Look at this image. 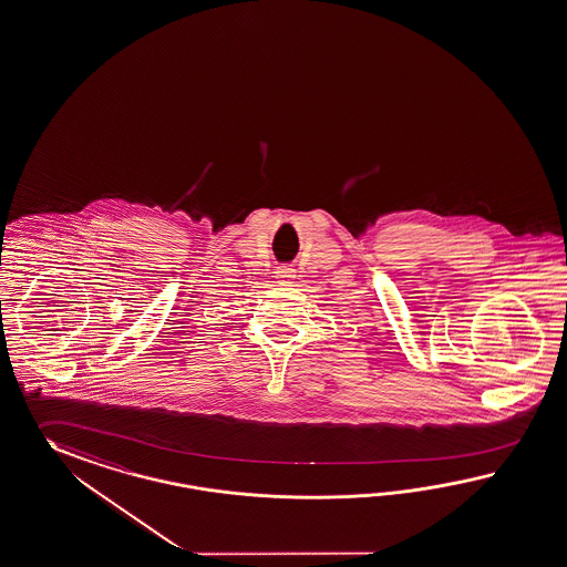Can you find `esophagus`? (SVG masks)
Listing matches in <instances>:
<instances>
[{"instance_id":"34e87169","label":"esophagus","mask_w":567,"mask_h":567,"mask_svg":"<svg viewBox=\"0 0 567 567\" xmlns=\"http://www.w3.org/2000/svg\"><path fill=\"white\" fill-rule=\"evenodd\" d=\"M275 277L278 278V282H290V280H295V270L289 266H278Z\"/></svg>"}]
</instances>
